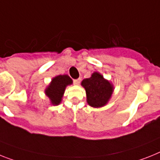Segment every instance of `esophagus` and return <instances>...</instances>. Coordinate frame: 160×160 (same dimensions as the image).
Here are the masks:
<instances>
[{
  "label": "esophagus",
  "mask_w": 160,
  "mask_h": 160,
  "mask_svg": "<svg viewBox=\"0 0 160 160\" xmlns=\"http://www.w3.org/2000/svg\"><path fill=\"white\" fill-rule=\"evenodd\" d=\"M80 80H81V79H80V78H79V79H76V80H74L73 82L75 84H79L80 83Z\"/></svg>",
  "instance_id": "obj_1"
}]
</instances>
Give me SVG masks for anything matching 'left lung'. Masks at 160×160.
I'll list each match as a JSON object with an SVG mask.
<instances>
[{
	"mask_svg": "<svg viewBox=\"0 0 160 160\" xmlns=\"http://www.w3.org/2000/svg\"><path fill=\"white\" fill-rule=\"evenodd\" d=\"M81 84L86 91L88 105L92 107L106 105L113 92L112 84L98 72H94L90 78L84 79Z\"/></svg>",
	"mask_w": 160,
	"mask_h": 160,
	"instance_id": "8db88e82",
	"label": "left lung"
}]
</instances>
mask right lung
<instances>
[{
    "label": "right lung",
    "instance_id": "add662e5",
    "mask_svg": "<svg viewBox=\"0 0 160 160\" xmlns=\"http://www.w3.org/2000/svg\"><path fill=\"white\" fill-rule=\"evenodd\" d=\"M71 84H72V80L67 75H60L53 78L49 87L45 89V93L53 105H58L61 102L66 87Z\"/></svg>",
    "mask_w": 160,
    "mask_h": 160
}]
</instances>
